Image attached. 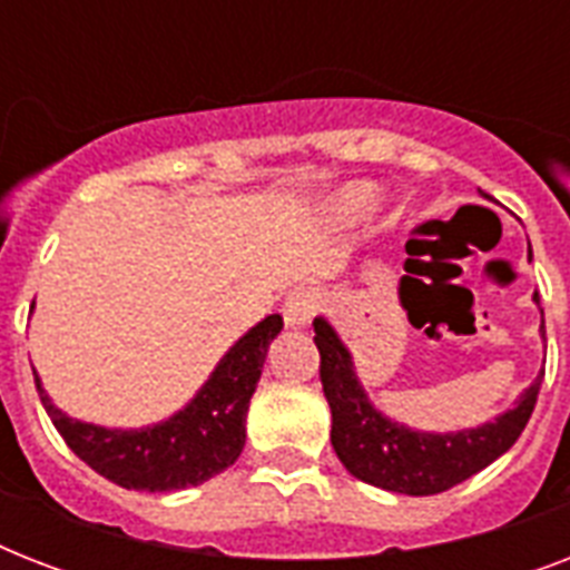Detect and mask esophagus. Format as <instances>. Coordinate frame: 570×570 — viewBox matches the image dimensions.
I'll use <instances>...</instances> for the list:
<instances>
[{
    "mask_svg": "<svg viewBox=\"0 0 570 570\" xmlns=\"http://www.w3.org/2000/svg\"><path fill=\"white\" fill-rule=\"evenodd\" d=\"M316 313H320V295L313 293V289H295L284 304V320L293 328L307 325Z\"/></svg>",
    "mask_w": 570,
    "mask_h": 570,
    "instance_id": "esophagus-1",
    "label": "esophagus"
}]
</instances>
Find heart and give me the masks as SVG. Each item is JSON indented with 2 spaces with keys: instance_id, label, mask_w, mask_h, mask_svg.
Listing matches in <instances>:
<instances>
[{
  "instance_id": "obj_1",
  "label": "heart",
  "mask_w": 570,
  "mask_h": 570,
  "mask_svg": "<svg viewBox=\"0 0 570 570\" xmlns=\"http://www.w3.org/2000/svg\"><path fill=\"white\" fill-rule=\"evenodd\" d=\"M375 191L370 189V186H352V189L343 191V204L352 209V213H357V209H366V206L373 204Z\"/></svg>"
}]
</instances>
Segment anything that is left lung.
<instances>
[{"label": "left lung", "mask_w": 570, "mask_h": 570, "mask_svg": "<svg viewBox=\"0 0 570 570\" xmlns=\"http://www.w3.org/2000/svg\"><path fill=\"white\" fill-rule=\"evenodd\" d=\"M532 257V250H530ZM539 302V295H535ZM320 348V379L331 405V446L343 468L366 485L407 497H429L450 491L479 470L497 461L527 429L539 399L544 370L523 390L518 405L500 414L494 423L464 432H414L375 411L355 375V364L337 331L328 322L313 320ZM544 337V320H541Z\"/></svg>", "instance_id": "obj_1"}]
</instances>
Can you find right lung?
Returning a JSON list of instances; mask_svg holds the SVG:
<instances>
[{
    "mask_svg": "<svg viewBox=\"0 0 570 570\" xmlns=\"http://www.w3.org/2000/svg\"><path fill=\"white\" fill-rule=\"evenodd\" d=\"M281 328L284 320L277 313L257 322L233 343L189 405L147 429L124 432L70 420L52 405L38 373L35 387L67 446L100 476L127 491H180L213 479L239 459L250 396L266 364L268 343Z\"/></svg>",
    "mask_w": 570,
    "mask_h": 570,
    "instance_id": "add662e5",
    "label": "right lung"
}]
</instances>
